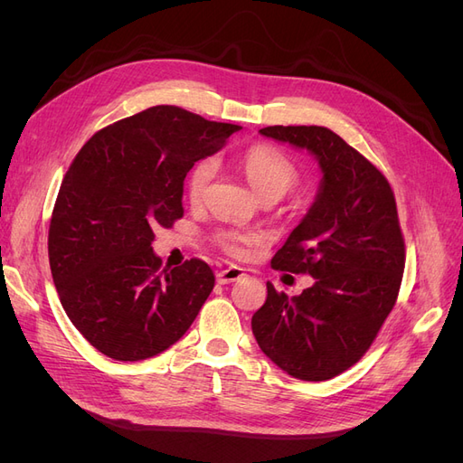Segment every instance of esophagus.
Segmentation results:
<instances>
[{
	"label": "esophagus",
	"instance_id": "esophagus-1",
	"mask_svg": "<svg viewBox=\"0 0 463 463\" xmlns=\"http://www.w3.org/2000/svg\"><path fill=\"white\" fill-rule=\"evenodd\" d=\"M243 276H245V270L240 269V266H228V269H223L216 274V279L218 284H232Z\"/></svg>",
	"mask_w": 463,
	"mask_h": 463
}]
</instances>
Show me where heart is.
Segmentation results:
<instances>
[{
  "mask_svg": "<svg viewBox=\"0 0 463 463\" xmlns=\"http://www.w3.org/2000/svg\"><path fill=\"white\" fill-rule=\"evenodd\" d=\"M241 170L249 181V185L262 201H278L286 193L299 184V170L284 152L270 145H255L247 148L240 158ZM218 172L214 158H204L193 165L187 177V197L191 203H203L210 184H213ZM218 245L232 257H245L249 247L259 241L257 233L222 230L216 235Z\"/></svg>",
  "mask_w": 463,
  "mask_h": 463,
  "instance_id": "obj_1",
  "label": "heart"
}]
</instances>
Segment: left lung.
Wrapping results in <instances>:
<instances>
[{
	"instance_id": "8db88e82",
	"label": "left lung",
	"mask_w": 463,
	"mask_h": 463,
	"mask_svg": "<svg viewBox=\"0 0 463 463\" xmlns=\"http://www.w3.org/2000/svg\"><path fill=\"white\" fill-rule=\"evenodd\" d=\"M264 137L307 148L320 164L317 201L272 259L274 270L309 274L288 298L269 282L250 318L266 357L299 381H328L367 354L394 309L405 243L388 179L342 137L318 125H272Z\"/></svg>"
}]
</instances>
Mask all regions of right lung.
<instances>
[{
    "instance_id": "1",
    "label": "right lung",
    "mask_w": 463,
    "mask_h": 463,
    "mask_svg": "<svg viewBox=\"0 0 463 463\" xmlns=\"http://www.w3.org/2000/svg\"><path fill=\"white\" fill-rule=\"evenodd\" d=\"M240 125L154 106L94 133L61 181L48 232L53 284L75 328L116 361L162 354L197 318L214 274L162 269L154 228L184 216V181Z\"/></svg>"
}]
</instances>
